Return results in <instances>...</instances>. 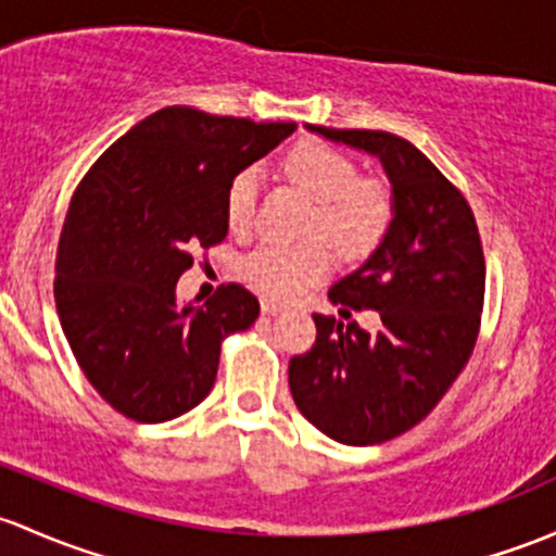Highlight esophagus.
Returning <instances> with one entry per match:
<instances>
[{
    "label": "esophagus",
    "mask_w": 556,
    "mask_h": 556,
    "mask_svg": "<svg viewBox=\"0 0 556 556\" xmlns=\"http://www.w3.org/2000/svg\"><path fill=\"white\" fill-rule=\"evenodd\" d=\"M261 312L266 314V317H274V314L285 312V303L274 301V298H261Z\"/></svg>",
    "instance_id": "1"
}]
</instances>
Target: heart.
Returning <instances> with one entry per match:
<instances>
[{
    "mask_svg": "<svg viewBox=\"0 0 556 556\" xmlns=\"http://www.w3.org/2000/svg\"><path fill=\"white\" fill-rule=\"evenodd\" d=\"M290 178L319 202L317 231L341 250H365L389 224L391 204L372 180H356L352 156L319 140H303L285 160ZM261 173L244 167L226 189V220L233 231L250 229L258 202ZM332 255L323 242L261 244L242 263V274L271 298H295L330 271Z\"/></svg>",
    "mask_w": 556,
    "mask_h": 556,
    "instance_id": "heart-1",
    "label": "heart"
}]
</instances>
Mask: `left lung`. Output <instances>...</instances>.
Instances as JSON below:
<instances>
[{"label":"left lung","mask_w":556,"mask_h":556,"mask_svg":"<svg viewBox=\"0 0 556 556\" xmlns=\"http://www.w3.org/2000/svg\"><path fill=\"white\" fill-rule=\"evenodd\" d=\"M381 162L391 220L378 248L330 288L332 303L372 308L378 332L314 314L312 352L290 359L298 410L330 440L378 445L424 420L469 362L484 298L471 207L410 140L306 125ZM343 312V308H341Z\"/></svg>","instance_id":"left-lung-1"}]
</instances>
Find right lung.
I'll list each match as a JSON object with an SVG mask.
<instances>
[{
	"mask_svg": "<svg viewBox=\"0 0 556 556\" xmlns=\"http://www.w3.org/2000/svg\"><path fill=\"white\" fill-rule=\"evenodd\" d=\"M293 122L170 106L125 132L81 178L55 258V306L87 381L122 416L162 424L197 407L220 343L258 319V298L224 285L178 303L194 250L224 242L226 189Z\"/></svg>",
	"mask_w": 556,
	"mask_h": 556,
	"instance_id": "obj_1",
	"label": "right lung"
}]
</instances>
